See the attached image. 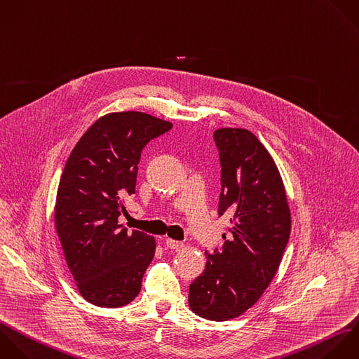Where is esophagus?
Instances as JSON below:
<instances>
[{"instance_id":"1","label":"esophagus","mask_w":359,"mask_h":359,"mask_svg":"<svg viewBox=\"0 0 359 359\" xmlns=\"http://www.w3.org/2000/svg\"><path fill=\"white\" fill-rule=\"evenodd\" d=\"M165 244H167L168 248H172V250H178V248H181L184 245L182 241H177V240H172V238H167Z\"/></svg>"}]
</instances>
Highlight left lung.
Here are the masks:
<instances>
[{
  "mask_svg": "<svg viewBox=\"0 0 359 359\" xmlns=\"http://www.w3.org/2000/svg\"><path fill=\"white\" fill-rule=\"evenodd\" d=\"M222 165L219 216L230 219L222 250L205 252V271L189 285L198 316L226 321L241 316L275 276L290 234L285 187L264 144L247 129L213 133Z\"/></svg>",
  "mask_w": 359,
  "mask_h": 359,
  "instance_id": "8db88e82",
  "label": "left lung"
}]
</instances>
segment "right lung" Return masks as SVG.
<instances>
[{"mask_svg": "<svg viewBox=\"0 0 359 359\" xmlns=\"http://www.w3.org/2000/svg\"><path fill=\"white\" fill-rule=\"evenodd\" d=\"M172 123L128 111L101 116L79 140L63 170L55 224L81 296L100 307H122L140 292L156 240L128 231L118 217L135 194L142 150Z\"/></svg>", "mask_w": 359, "mask_h": 359, "instance_id": "add662e5", "label": "right lung"}]
</instances>
